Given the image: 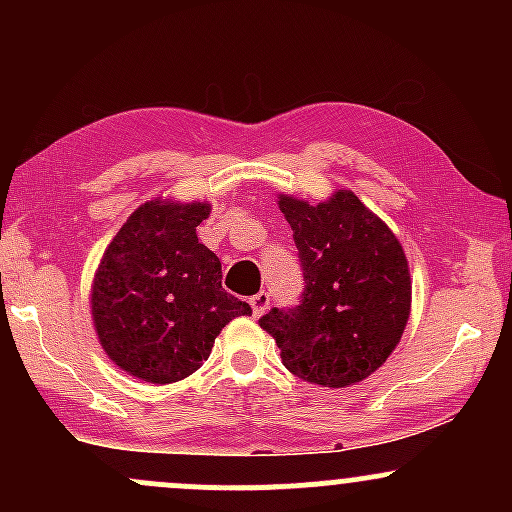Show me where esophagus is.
Here are the masks:
<instances>
[{"label":"esophagus","instance_id":"esophagus-1","mask_svg":"<svg viewBox=\"0 0 512 512\" xmlns=\"http://www.w3.org/2000/svg\"><path fill=\"white\" fill-rule=\"evenodd\" d=\"M250 308H252V315H255V317L264 315V310L269 308V293L267 291L255 293V296L250 298Z\"/></svg>","mask_w":512,"mask_h":512}]
</instances>
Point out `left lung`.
<instances>
[{"instance_id":"obj_1","label":"left lung","mask_w":512,"mask_h":512,"mask_svg":"<svg viewBox=\"0 0 512 512\" xmlns=\"http://www.w3.org/2000/svg\"><path fill=\"white\" fill-rule=\"evenodd\" d=\"M305 289L296 308H272L260 327L298 378L349 387L375 373L402 339L411 308L409 262L395 233L351 190L320 204L279 195Z\"/></svg>"}]
</instances>
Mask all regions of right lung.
I'll use <instances>...</instances> for the list:
<instances>
[{
    "instance_id": "add662e5",
    "label": "right lung",
    "mask_w": 512,
    "mask_h": 512,
    "mask_svg": "<svg viewBox=\"0 0 512 512\" xmlns=\"http://www.w3.org/2000/svg\"><path fill=\"white\" fill-rule=\"evenodd\" d=\"M207 202L151 199L103 252L91 286L98 342L115 366L154 385L207 361L214 339L250 305L221 286V262L199 243Z\"/></svg>"
}]
</instances>
